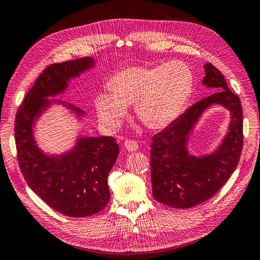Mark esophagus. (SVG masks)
Wrapping results in <instances>:
<instances>
[{
  "label": "esophagus",
  "mask_w": 260,
  "mask_h": 260,
  "mask_svg": "<svg viewBox=\"0 0 260 260\" xmlns=\"http://www.w3.org/2000/svg\"><path fill=\"white\" fill-rule=\"evenodd\" d=\"M124 146L128 151H136V150L139 149V143L136 142V141H134V140L127 139L125 142H124Z\"/></svg>",
  "instance_id": "34e87169"
}]
</instances>
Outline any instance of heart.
I'll return each mask as SVG.
<instances>
[{
  "label": "heart",
  "mask_w": 260,
  "mask_h": 260,
  "mask_svg": "<svg viewBox=\"0 0 260 260\" xmlns=\"http://www.w3.org/2000/svg\"><path fill=\"white\" fill-rule=\"evenodd\" d=\"M193 87L190 68L181 61L157 67L135 66L112 76L111 94L96 98V109L108 125H117L134 105L136 116L151 129H162L182 114Z\"/></svg>",
  "instance_id": "heart-1"
}]
</instances>
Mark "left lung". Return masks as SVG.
Listing matches in <instances>:
<instances>
[{"label":"left lung","mask_w":260,"mask_h":260,"mask_svg":"<svg viewBox=\"0 0 260 260\" xmlns=\"http://www.w3.org/2000/svg\"><path fill=\"white\" fill-rule=\"evenodd\" d=\"M204 83L214 94L198 101L155 134L151 142V182L158 202L173 208H192L218 192L237 168L243 146V112L240 98L210 62L205 64ZM218 103L233 112L230 132L215 154L196 158L187 153L188 135L202 112Z\"/></svg>","instance_id":"1"}]
</instances>
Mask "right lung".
I'll use <instances>...</instances> for the list:
<instances>
[{
  "label": "right lung",
  "instance_id": "right-lung-1",
  "mask_svg": "<svg viewBox=\"0 0 260 260\" xmlns=\"http://www.w3.org/2000/svg\"><path fill=\"white\" fill-rule=\"evenodd\" d=\"M93 62L85 56L48 66L19 106L15 120L17 158L28 186L51 208L69 217L92 216L106 208L110 200L108 175L119 145L112 136L81 138L72 152L46 157L35 145L31 125L48 105L44 98L62 92L69 78Z\"/></svg>",
  "mask_w": 260,
  "mask_h": 260
}]
</instances>
